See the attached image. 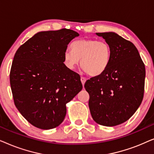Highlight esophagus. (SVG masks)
<instances>
[{"instance_id": "34e87169", "label": "esophagus", "mask_w": 154, "mask_h": 154, "mask_svg": "<svg viewBox=\"0 0 154 154\" xmlns=\"http://www.w3.org/2000/svg\"><path fill=\"white\" fill-rule=\"evenodd\" d=\"M81 81L82 84H83V85H84V84H85V81H86V79H85V78L83 77V76H81Z\"/></svg>"}]
</instances>
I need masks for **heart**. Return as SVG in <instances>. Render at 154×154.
Returning a JSON list of instances; mask_svg holds the SVG:
<instances>
[{"instance_id":"obj_1","label":"heart","mask_w":154,"mask_h":154,"mask_svg":"<svg viewBox=\"0 0 154 154\" xmlns=\"http://www.w3.org/2000/svg\"><path fill=\"white\" fill-rule=\"evenodd\" d=\"M71 49L64 54L66 66L74 69L81 60L82 69L91 76L102 73L110 62L111 48L106 41L79 39L71 44Z\"/></svg>"}]
</instances>
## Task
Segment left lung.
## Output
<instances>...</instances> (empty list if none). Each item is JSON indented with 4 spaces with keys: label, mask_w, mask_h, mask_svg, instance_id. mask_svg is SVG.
<instances>
[{
    "label": "left lung",
    "mask_w": 154,
    "mask_h": 154,
    "mask_svg": "<svg viewBox=\"0 0 154 154\" xmlns=\"http://www.w3.org/2000/svg\"><path fill=\"white\" fill-rule=\"evenodd\" d=\"M111 48V60L104 72L85 82L92 119L104 126L128 121L144 97L145 66L131 42L113 32L97 33Z\"/></svg>",
    "instance_id": "8db88e82"
}]
</instances>
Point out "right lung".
Returning a JSON list of instances; mask_svg holds the SVG:
<instances>
[{"instance_id":"right-lung-1","label":"right lung","mask_w":154,"mask_h":154,"mask_svg":"<svg viewBox=\"0 0 154 154\" xmlns=\"http://www.w3.org/2000/svg\"><path fill=\"white\" fill-rule=\"evenodd\" d=\"M79 35L67 29L41 31L14 54L10 73L14 103L35 127L49 130L60 125L66 104L83 88L79 73L64 64L67 45Z\"/></svg>"}]
</instances>
